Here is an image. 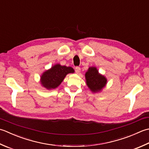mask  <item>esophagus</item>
<instances>
[{
  "label": "esophagus",
  "instance_id": "obj_1",
  "mask_svg": "<svg viewBox=\"0 0 149 149\" xmlns=\"http://www.w3.org/2000/svg\"><path fill=\"white\" fill-rule=\"evenodd\" d=\"M75 72L77 73V74H79V73L80 71H81L80 67H79V66L75 67Z\"/></svg>",
  "mask_w": 149,
  "mask_h": 149
}]
</instances>
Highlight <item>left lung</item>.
Segmentation results:
<instances>
[{"instance_id": "8db88e82", "label": "left lung", "mask_w": 149, "mask_h": 149, "mask_svg": "<svg viewBox=\"0 0 149 149\" xmlns=\"http://www.w3.org/2000/svg\"><path fill=\"white\" fill-rule=\"evenodd\" d=\"M86 84L93 92H98L105 86L107 79L98 73L95 67H90L85 74Z\"/></svg>"}]
</instances>
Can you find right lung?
I'll return each instance as SVG.
<instances>
[{"label": "right lung", "mask_w": 149, "mask_h": 149, "mask_svg": "<svg viewBox=\"0 0 149 149\" xmlns=\"http://www.w3.org/2000/svg\"><path fill=\"white\" fill-rule=\"evenodd\" d=\"M74 72V70L72 67L56 65L44 73L40 82L47 89L55 88L61 83L67 74Z\"/></svg>", "instance_id": "add662e5"}]
</instances>
